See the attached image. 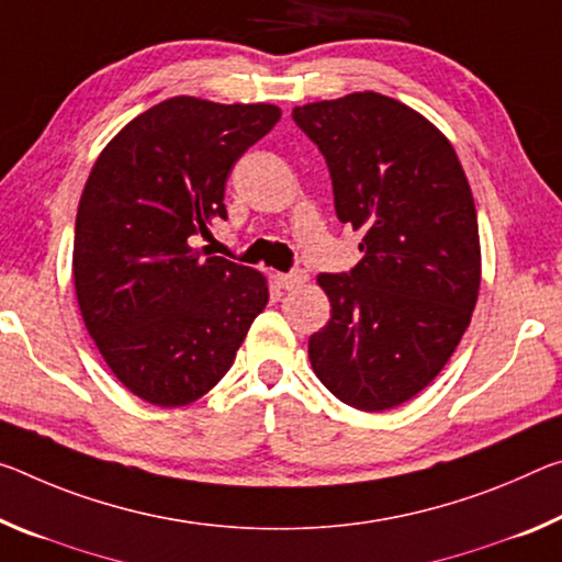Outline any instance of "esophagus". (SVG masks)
Returning <instances> with one entry per match:
<instances>
[{
    "label": "esophagus",
    "mask_w": 562,
    "mask_h": 562,
    "mask_svg": "<svg viewBox=\"0 0 562 562\" xmlns=\"http://www.w3.org/2000/svg\"><path fill=\"white\" fill-rule=\"evenodd\" d=\"M307 280V274L302 270H292V272H278L274 274V282H278V288L282 290H295L300 288L302 282Z\"/></svg>",
    "instance_id": "obj_1"
}]
</instances>
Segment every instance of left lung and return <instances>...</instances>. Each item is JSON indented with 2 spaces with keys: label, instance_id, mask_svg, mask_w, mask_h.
<instances>
[{
  "label": "left lung",
  "instance_id": "obj_1",
  "mask_svg": "<svg viewBox=\"0 0 562 562\" xmlns=\"http://www.w3.org/2000/svg\"><path fill=\"white\" fill-rule=\"evenodd\" d=\"M292 120L325 157L337 220L362 233V260L317 278L333 310L310 362L345 405H403L445 368L475 310L468 177L442 132L393 97L355 92L295 106Z\"/></svg>",
  "mask_w": 562,
  "mask_h": 562
}]
</instances>
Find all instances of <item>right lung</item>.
<instances>
[{"mask_svg":"<svg viewBox=\"0 0 562 562\" xmlns=\"http://www.w3.org/2000/svg\"><path fill=\"white\" fill-rule=\"evenodd\" d=\"M280 114L172 97L132 120L89 172L75 222L79 310L110 370L147 403L210 393L267 305L260 272L194 243L227 220V177Z\"/></svg>","mask_w":562,"mask_h":562,"instance_id":"right-lung-1","label":"right lung"}]
</instances>
